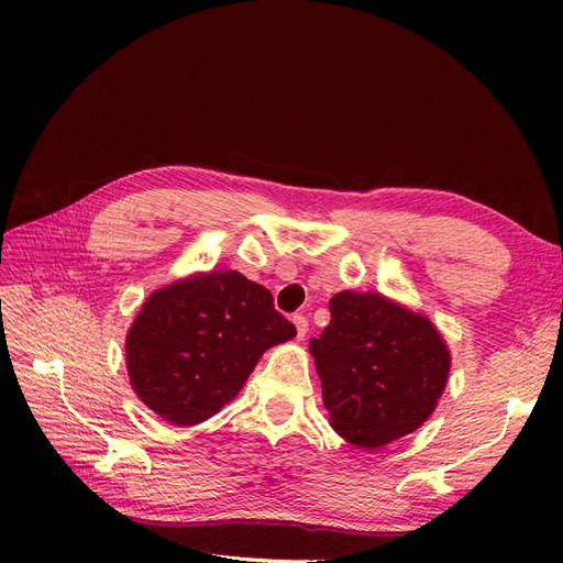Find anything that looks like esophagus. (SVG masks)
<instances>
[{"label": "esophagus", "mask_w": 563, "mask_h": 563, "mask_svg": "<svg viewBox=\"0 0 563 563\" xmlns=\"http://www.w3.org/2000/svg\"><path fill=\"white\" fill-rule=\"evenodd\" d=\"M294 327H297V338L299 340H303L306 338V333H308V317H303V314H294Z\"/></svg>", "instance_id": "34e87169"}]
</instances>
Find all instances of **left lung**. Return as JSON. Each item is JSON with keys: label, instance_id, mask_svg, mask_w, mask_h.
<instances>
[{"label": "left lung", "instance_id": "obj_1", "mask_svg": "<svg viewBox=\"0 0 563 563\" xmlns=\"http://www.w3.org/2000/svg\"><path fill=\"white\" fill-rule=\"evenodd\" d=\"M310 340L331 427L363 450L416 431L448 386L452 356L424 317L374 291H338Z\"/></svg>", "mask_w": 563, "mask_h": 563}]
</instances>
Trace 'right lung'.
I'll list each match as a JSON object with an SVG mask.
<instances>
[{
    "mask_svg": "<svg viewBox=\"0 0 563 563\" xmlns=\"http://www.w3.org/2000/svg\"><path fill=\"white\" fill-rule=\"evenodd\" d=\"M297 335L272 291L240 272L166 285L141 306L125 353L136 397L175 427H194L242 390L262 353Z\"/></svg>",
    "mask_w": 563,
    "mask_h": 563,
    "instance_id": "right-lung-1",
    "label": "right lung"
}]
</instances>
